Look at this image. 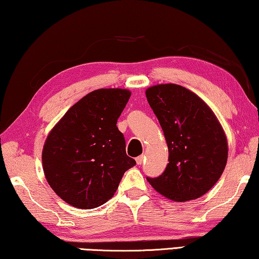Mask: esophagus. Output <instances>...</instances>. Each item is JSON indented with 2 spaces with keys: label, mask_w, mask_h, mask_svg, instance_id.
Masks as SVG:
<instances>
[{
  "label": "esophagus",
  "mask_w": 259,
  "mask_h": 259,
  "mask_svg": "<svg viewBox=\"0 0 259 259\" xmlns=\"http://www.w3.org/2000/svg\"><path fill=\"white\" fill-rule=\"evenodd\" d=\"M144 161H145V156H144V155H140V156H138V157H137V159H136V162H137V164H138V165L143 164V163H144Z\"/></svg>",
  "instance_id": "esophagus-1"
}]
</instances>
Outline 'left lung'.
<instances>
[{
    "instance_id": "obj_1",
    "label": "left lung",
    "mask_w": 259,
    "mask_h": 259,
    "mask_svg": "<svg viewBox=\"0 0 259 259\" xmlns=\"http://www.w3.org/2000/svg\"><path fill=\"white\" fill-rule=\"evenodd\" d=\"M146 98L160 122L169 150V163L152 187L175 202L205 194L224 171L229 147L222 124L198 95L182 85L150 87Z\"/></svg>"
}]
</instances>
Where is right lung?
I'll return each mask as SVG.
<instances>
[{
	"instance_id": "obj_1",
	"label": "right lung",
	"mask_w": 259,
	"mask_h": 259,
	"mask_svg": "<svg viewBox=\"0 0 259 259\" xmlns=\"http://www.w3.org/2000/svg\"><path fill=\"white\" fill-rule=\"evenodd\" d=\"M126 89H98L81 98L48 135L43 171L65 202L80 209L106 203L136 161L125 153L116 122L130 98Z\"/></svg>"
}]
</instances>
